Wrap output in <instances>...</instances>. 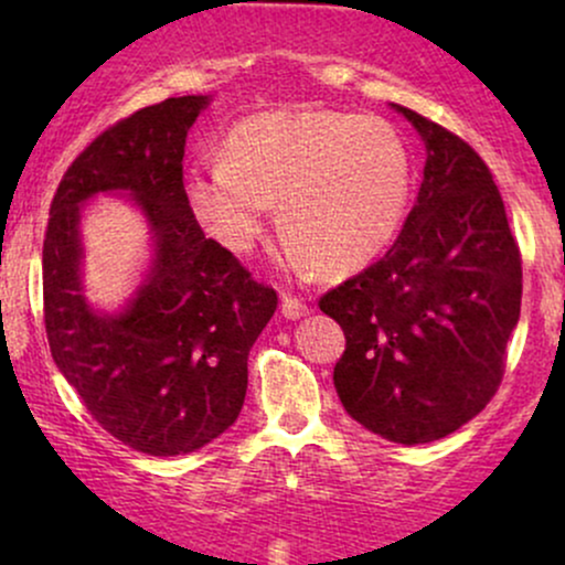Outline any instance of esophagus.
<instances>
[{"instance_id": "esophagus-1", "label": "esophagus", "mask_w": 565, "mask_h": 565, "mask_svg": "<svg viewBox=\"0 0 565 565\" xmlns=\"http://www.w3.org/2000/svg\"><path fill=\"white\" fill-rule=\"evenodd\" d=\"M281 313L287 316V319H302V316L308 313V305L302 302V297L284 291V295H281Z\"/></svg>"}]
</instances>
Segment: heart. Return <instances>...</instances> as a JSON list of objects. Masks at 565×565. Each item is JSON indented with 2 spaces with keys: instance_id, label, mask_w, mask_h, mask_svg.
Returning <instances> with one entry per match:
<instances>
[{
  "instance_id": "1",
  "label": "heart",
  "mask_w": 565,
  "mask_h": 565,
  "mask_svg": "<svg viewBox=\"0 0 565 565\" xmlns=\"http://www.w3.org/2000/svg\"><path fill=\"white\" fill-rule=\"evenodd\" d=\"M412 193V159L398 129L377 116L284 108L242 119L223 159L185 174L193 215L225 249L260 242L274 201L287 260L329 274L364 268L393 242Z\"/></svg>"
}]
</instances>
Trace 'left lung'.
Here are the masks:
<instances>
[{"label": "left lung", "instance_id": "8db88e82", "mask_svg": "<svg viewBox=\"0 0 565 565\" xmlns=\"http://www.w3.org/2000/svg\"><path fill=\"white\" fill-rule=\"evenodd\" d=\"M427 161L385 257L319 300L345 332L334 387L355 423L395 444H430L494 398L521 316V249L483 159L404 106Z\"/></svg>", "mask_w": 565, "mask_h": 565}]
</instances>
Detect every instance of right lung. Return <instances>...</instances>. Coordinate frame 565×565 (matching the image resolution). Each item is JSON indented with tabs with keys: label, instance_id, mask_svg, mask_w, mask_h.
<instances>
[{
	"label": "right lung",
	"instance_id": "right-lung-1",
	"mask_svg": "<svg viewBox=\"0 0 565 565\" xmlns=\"http://www.w3.org/2000/svg\"><path fill=\"white\" fill-rule=\"evenodd\" d=\"M206 103L167 97L97 135L63 174L44 233L55 364L103 430L151 457L196 451L236 423L246 359L278 305L276 289L204 236L185 199V138ZM108 190L139 201L158 244L147 281L114 317L88 308L78 268L81 206Z\"/></svg>",
	"mask_w": 565,
	"mask_h": 565
}]
</instances>
